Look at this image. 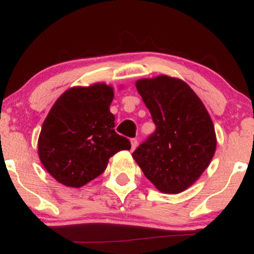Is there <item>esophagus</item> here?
I'll use <instances>...</instances> for the list:
<instances>
[{
  "label": "esophagus",
  "mask_w": 254,
  "mask_h": 254,
  "mask_svg": "<svg viewBox=\"0 0 254 254\" xmlns=\"http://www.w3.org/2000/svg\"><path fill=\"white\" fill-rule=\"evenodd\" d=\"M137 144H138V141H137V138H131V149H135L137 147Z\"/></svg>",
  "instance_id": "obj_1"
}]
</instances>
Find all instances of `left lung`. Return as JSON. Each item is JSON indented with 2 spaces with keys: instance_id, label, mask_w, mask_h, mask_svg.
Instances as JSON below:
<instances>
[{
  "instance_id": "left-lung-1",
  "label": "left lung",
  "mask_w": 254,
  "mask_h": 254,
  "mask_svg": "<svg viewBox=\"0 0 254 254\" xmlns=\"http://www.w3.org/2000/svg\"><path fill=\"white\" fill-rule=\"evenodd\" d=\"M136 88L149 109L156 129L132 153L159 191L179 193L210 164L216 136L200 99L184 81L170 76L143 78Z\"/></svg>"
}]
</instances>
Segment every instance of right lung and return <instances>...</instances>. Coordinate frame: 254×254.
<instances>
[{
	"label": "right lung",
	"mask_w": 254,
	"mask_h": 254,
	"mask_svg": "<svg viewBox=\"0 0 254 254\" xmlns=\"http://www.w3.org/2000/svg\"><path fill=\"white\" fill-rule=\"evenodd\" d=\"M113 90L105 83L64 92L44 121L38 153L58 183L80 188L106 170L109 159L129 150L130 141L115 131L110 112Z\"/></svg>",
	"instance_id": "add662e5"
}]
</instances>
